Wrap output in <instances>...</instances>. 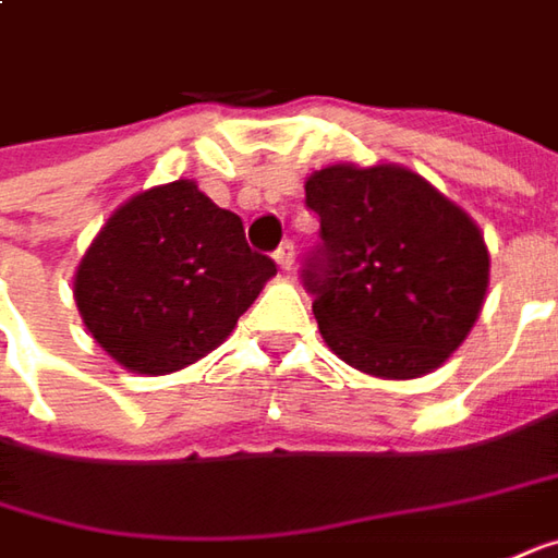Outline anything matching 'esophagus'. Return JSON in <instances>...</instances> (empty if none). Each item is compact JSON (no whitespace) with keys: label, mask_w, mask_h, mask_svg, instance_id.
<instances>
[{"label":"esophagus","mask_w":558,"mask_h":558,"mask_svg":"<svg viewBox=\"0 0 558 558\" xmlns=\"http://www.w3.org/2000/svg\"><path fill=\"white\" fill-rule=\"evenodd\" d=\"M275 262L280 265V271H293V265H296V250H293V243H280V250L275 253Z\"/></svg>","instance_id":"1"}]
</instances>
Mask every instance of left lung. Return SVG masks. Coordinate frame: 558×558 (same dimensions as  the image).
Listing matches in <instances>:
<instances>
[{"label":"left lung","instance_id":"left-lung-1","mask_svg":"<svg viewBox=\"0 0 558 558\" xmlns=\"http://www.w3.org/2000/svg\"><path fill=\"white\" fill-rule=\"evenodd\" d=\"M305 203L324 241L305 287L327 349L376 379L438 371L488 293V243L470 213L398 163L324 166Z\"/></svg>","mask_w":558,"mask_h":558}]
</instances>
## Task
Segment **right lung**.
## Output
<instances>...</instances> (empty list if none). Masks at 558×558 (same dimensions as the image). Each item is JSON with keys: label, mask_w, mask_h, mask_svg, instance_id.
<instances>
[{"label": "right lung", "mask_w": 558, "mask_h": 558, "mask_svg": "<svg viewBox=\"0 0 558 558\" xmlns=\"http://www.w3.org/2000/svg\"><path fill=\"white\" fill-rule=\"evenodd\" d=\"M278 265L250 250L241 216L194 179L110 213L73 275L92 339L129 374L166 376L219 349Z\"/></svg>", "instance_id": "1"}]
</instances>
